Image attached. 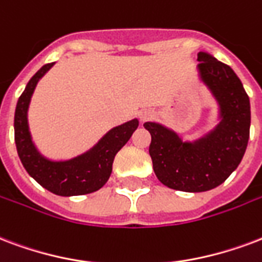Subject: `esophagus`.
Instances as JSON below:
<instances>
[{
  "mask_svg": "<svg viewBox=\"0 0 262 262\" xmlns=\"http://www.w3.org/2000/svg\"><path fill=\"white\" fill-rule=\"evenodd\" d=\"M139 117L142 121H147V120H150L153 117V112L149 109H143L139 112Z\"/></svg>",
  "mask_w": 262,
  "mask_h": 262,
  "instance_id": "1",
  "label": "esophagus"
}]
</instances>
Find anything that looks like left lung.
I'll use <instances>...</instances> for the list:
<instances>
[{
  "mask_svg": "<svg viewBox=\"0 0 262 262\" xmlns=\"http://www.w3.org/2000/svg\"><path fill=\"white\" fill-rule=\"evenodd\" d=\"M199 74L220 103L221 123L196 142H182L174 131L145 123L152 141L149 155L161 184L182 192H206L221 185L239 166L250 137V99L228 64L198 55Z\"/></svg>",
  "mask_w": 262,
  "mask_h": 262,
  "instance_id": "obj_1",
  "label": "left lung"
}]
</instances>
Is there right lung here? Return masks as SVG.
I'll return each instance as SVG.
<instances>
[{
  "label": "right lung",
  "instance_id": "right-lung-1",
  "mask_svg": "<svg viewBox=\"0 0 262 262\" xmlns=\"http://www.w3.org/2000/svg\"><path fill=\"white\" fill-rule=\"evenodd\" d=\"M52 66L54 63H47L35 73L17 101L13 123L17 155L27 172L49 192L59 196L92 193L107 182L115 156L128 142L139 123L135 119L110 129L90 152L72 160L51 161L42 157L31 141L27 109L37 82Z\"/></svg>",
  "mask_w": 262,
  "mask_h": 262
}]
</instances>
